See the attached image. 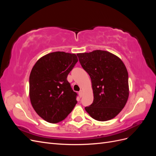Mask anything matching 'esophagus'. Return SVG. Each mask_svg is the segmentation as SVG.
I'll list each match as a JSON object with an SVG mask.
<instances>
[{
	"mask_svg": "<svg viewBox=\"0 0 156 156\" xmlns=\"http://www.w3.org/2000/svg\"><path fill=\"white\" fill-rule=\"evenodd\" d=\"M79 95L80 98H81V97L83 96V90H81V91H80V92H79Z\"/></svg>",
	"mask_w": 156,
	"mask_h": 156,
	"instance_id": "esophagus-1",
	"label": "esophagus"
}]
</instances>
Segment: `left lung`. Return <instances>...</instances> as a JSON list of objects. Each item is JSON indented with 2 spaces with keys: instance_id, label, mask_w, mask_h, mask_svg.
<instances>
[{
  "instance_id": "obj_1",
  "label": "left lung",
  "mask_w": 156,
  "mask_h": 156,
  "mask_svg": "<svg viewBox=\"0 0 156 156\" xmlns=\"http://www.w3.org/2000/svg\"><path fill=\"white\" fill-rule=\"evenodd\" d=\"M77 55L92 81L94 101L84 108L86 111L98 121L112 119L124 107L129 96L128 73L124 64L106 51Z\"/></svg>"
}]
</instances>
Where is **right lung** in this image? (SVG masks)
<instances>
[{
	"label": "right lung",
	"mask_w": 156,
	"mask_h": 156,
	"mask_svg": "<svg viewBox=\"0 0 156 156\" xmlns=\"http://www.w3.org/2000/svg\"><path fill=\"white\" fill-rule=\"evenodd\" d=\"M77 61L75 54L56 51L42 56L31 70V104L37 114L49 123L64 120L77 103V94L67 80Z\"/></svg>",
	"instance_id": "right-lung-1"
}]
</instances>
